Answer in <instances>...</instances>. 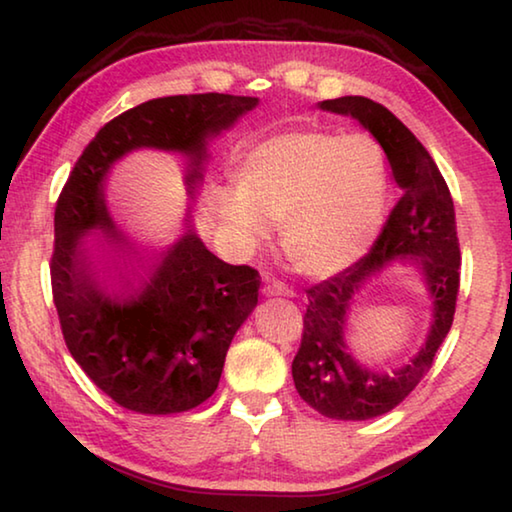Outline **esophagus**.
Wrapping results in <instances>:
<instances>
[{
    "label": "esophagus",
    "mask_w": 512,
    "mask_h": 512,
    "mask_svg": "<svg viewBox=\"0 0 512 512\" xmlns=\"http://www.w3.org/2000/svg\"><path fill=\"white\" fill-rule=\"evenodd\" d=\"M263 295L265 297H295L297 292L292 290L286 281L274 279V276H267L263 283Z\"/></svg>",
    "instance_id": "esophagus-1"
}]
</instances>
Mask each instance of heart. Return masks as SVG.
Segmentation results:
<instances>
[{
	"instance_id": "heart-1",
	"label": "heart",
	"mask_w": 512,
	"mask_h": 512,
	"mask_svg": "<svg viewBox=\"0 0 512 512\" xmlns=\"http://www.w3.org/2000/svg\"><path fill=\"white\" fill-rule=\"evenodd\" d=\"M238 195L224 192L220 217L245 247L281 226L297 272L322 279L354 265L379 233L388 190L381 147L365 133L297 129L247 147Z\"/></svg>"
}]
</instances>
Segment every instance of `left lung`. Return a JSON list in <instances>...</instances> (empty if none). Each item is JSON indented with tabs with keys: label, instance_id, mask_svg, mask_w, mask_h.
Instances as JSON below:
<instances>
[{
	"label": "left lung",
	"instance_id": "8db88e82",
	"mask_svg": "<svg viewBox=\"0 0 512 512\" xmlns=\"http://www.w3.org/2000/svg\"><path fill=\"white\" fill-rule=\"evenodd\" d=\"M324 111L351 115L370 129L388 156L401 197L385 220L370 254L331 279L306 290L308 308L292 379L299 397L331 420H370L401 404L429 374L456 313L460 288V245L454 199L438 165L399 117L367 97H338ZM397 255H415L430 283L436 322L430 340L408 366L392 377L360 368L346 354L344 315L364 279Z\"/></svg>",
	"mask_w": 512,
	"mask_h": 512
}]
</instances>
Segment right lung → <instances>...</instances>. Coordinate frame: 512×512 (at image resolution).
<instances>
[{
    "instance_id": "obj_1",
    "label": "right lung",
    "mask_w": 512,
    "mask_h": 512,
    "mask_svg": "<svg viewBox=\"0 0 512 512\" xmlns=\"http://www.w3.org/2000/svg\"><path fill=\"white\" fill-rule=\"evenodd\" d=\"M256 104V97L204 92L129 108L88 142L58 195L49 274L65 345L88 379L127 410L172 415L204 404L233 335L258 304L261 276L220 261L192 231L138 251L106 211V174L131 149H170L190 158L186 183L195 188L206 138ZM90 235L100 246L141 254L127 280L96 274Z\"/></svg>"
}]
</instances>
